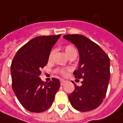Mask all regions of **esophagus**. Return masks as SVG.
I'll list each match as a JSON object with an SVG mask.
<instances>
[{"label": "esophagus", "mask_w": 123, "mask_h": 123, "mask_svg": "<svg viewBox=\"0 0 123 123\" xmlns=\"http://www.w3.org/2000/svg\"><path fill=\"white\" fill-rule=\"evenodd\" d=\"M66 83V81L65 80H60V84H61V85H64V84Z\"/></svg>", "instance_id": "1"}]
</instances>
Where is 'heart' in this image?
<instances>
[{"mask_svg":"<svg viewBox=\"0 0 123 123\" xmlns=\"http://www.w3.org/2000/svg\"><path fill=\"white\" fill-rule=\"evenodd\" d=\"M65 52H66V55H67L68 57H69L71 55L74 54V53H75V52H76V53H77V51H76V49H75L73 46H71V45H68V46H66V48H65ZM52 54H53V52H50V54H49V59H52ZM59 72L61 74L65 75L66 74V70L60 69V70H59Z\"/></svg>","mask_w":123,"mask_h":123,"instance_id":"b5f03b06","label":"heart"}]
</instances>
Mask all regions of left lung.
Segmentation results:
<instances>
[{
  "mask_svg": "<svg viewBox=\"0 0 123 123\" xmlns=\"http://www.w3.org/2000/svg\"><path fill=\"white\" fill-rule=\"evenodd\" d=\"M64 38L70 41L79 52V65L74 72L75 78H83L82 85L75 84L68 99L75 109L85 112L97 108L105 98L110 79V59L95 43L78 34H68Z\"/></svg>",
  "mask_w": 123,
  "mask_h": 123,
  "instance_id": "8db88e82",
  "label": "left lung"
}]
</instances>
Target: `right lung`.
I'll return each mask as SVG.
<instances>
[{
    "label": "right lung",
    "mask_w": 123,
    "mask_h": 123,
    "mask_svg": "<svg viewBox=\"0 0 123 123\" xmlns=\"http://www.w3.org/2000/svg\"><path fill=\"white\" fill-rule=\"evenodd\" d=\"M60 36L36 37L22 46L12 59L10 68L12 90L22 106L29 111L40 113L48 109L59 89V79L52 78L45 83L39 75Z\"/></svg>",
    "instance_id": "1"
}]
</instances>
